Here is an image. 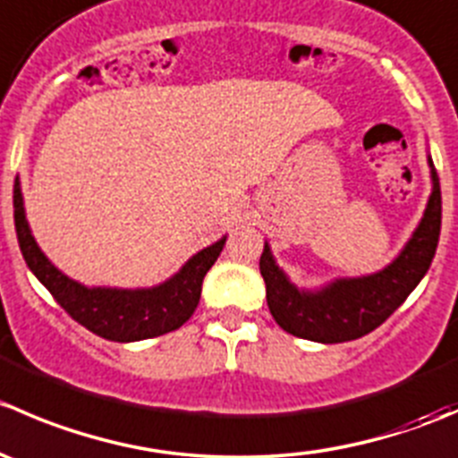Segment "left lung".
I'll use <instances>...</instances> for the list:
<instances>
[{
  "mask_svg": "<svg viewBox=\"0 0 458 458\" xmlns=\"http://www.w3.org/2000/svg\"><path fill=\"white\" fill-rule=\"evenodd\" d=\"M432 195L417 233L399 257L377 275L341 279L321 293H299L270 255L267 243L259 259L266 299L275 321L285 332L318 344H344L381 326L410 297L432 263L441 234V186L434 164Z\"/></svg>",
  "mask_w": 458,
  "mask_h": 458,
  "instance_id": "1",
  "label": "left lung"
}]
</instances>
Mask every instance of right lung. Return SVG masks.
<instances>
[{"label": "right lung", "mask_w": 458, "mask_h": 458, "mask_svg": "<svg viewBox=\"0 0 458 458\" xmlns=\"http://www.w3.org/2000/svg\"><path fill=\"white\" fill-rule=\"evenodd\" d=\"M15 206V230L21 255L37 279L48 288L55 301L64 308L77 323L104 336L108 341H141L165 335L182 327L199 306L201 284L206 272L224 250L225 237L197 252L177 275L165 284L150 290H114V288H86L59 272L32 239L29 221L24 215L20 182L15 179L13 191Z\"/></svg>", "instance_id": "1"}]
</instances>
